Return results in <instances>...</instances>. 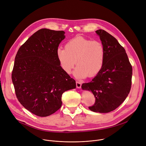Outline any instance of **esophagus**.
<instances>
[{"label": "esophagus", "mask_w": 146, "mask_h": 146, "mask_svg": "<svg viewBox=\"0 0 146 146\" xmlns=\"http://www.w3.org/2000/svg\"><path fill=\"white\" fill-rule=\"evenodd\" d=\"M76 87H77V88H81V82H80V81H76Z\"/></svg>", "instance_id": "esophagus-1"}]
</instances>
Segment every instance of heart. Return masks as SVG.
Listing matches in <instances>:
<instances>
[{
	"label": "heart",
	"mask_w": 146,
	"mask_h": 146,
	"mask_svg": "<svg viewBox=\"0 0 146 146\" xmlns=\"http://www.w3.org/2000/svg\"><path fill=\"white\" fill-rule=\"evenodd\" d=\"M56 55L66 73L70 74L76 63L74 76L84 78L94 77L101 71L105 62V51L100 41L77 36L67 41L65 49L58 48Z\"/></svg>",
	"instance_id": "heart-1"
}]
</instances>
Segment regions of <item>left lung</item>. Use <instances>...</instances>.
Segmentation results:
<instances>
[{
    "label": "left lung",
    "mask_w": 146,
    "mask_h": 146,
    "mask_svg": "<svg viewBox=\"0 0 146 146\" xmlns=\"http://www.w3.org/2000/svg\"><path fill=\"white\" fill-rule=\"evenodd\" d=\"M99 36L105 51V62L101 71L81 88L92 91L95 103L90 110L106 113L116 109L125 100L132 84V67L124 48L106 31H95Z\"/></svg>",
    "instance_id": "1"
}]
</instances>
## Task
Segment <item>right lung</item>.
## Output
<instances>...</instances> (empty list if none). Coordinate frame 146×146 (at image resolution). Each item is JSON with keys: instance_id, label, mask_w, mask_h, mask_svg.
Listing matches in <instances>:
<instances>
[{"instance_id": "right-lung-1", "label": "right lung", "mask_w": 146, "mask_h": 146, "mask_svg": "<svg viewBox=\"0 0 146 146\" xmlns=\"http://www.w3.org/2000/svg\"><path fill=\"white\" fill-rule=\"evenodd\" d=\"M63 31L41 29L20 47L11 78L20 103L39 117L48 116L62 106V95L76 88V81L62 69L56 49L65 38Z\"/></svg>"}]
</instances>
